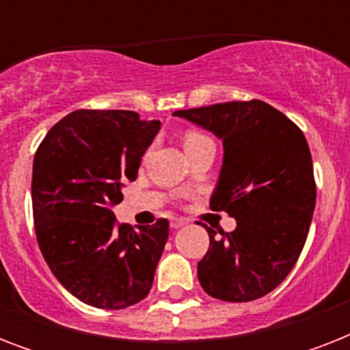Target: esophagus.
<instances>
[{"mask_svg": "<svg viewBox=\"0 0 350 350\" xmlns=\"http://www.w3.org/2000/svg\"><path fill=\"white\" fill-rule=\"evenodd\" d=\"M183 225H187V219H183V218L170 219V227H172V229H180V227H183Z\"/></svg>", "mask_w": 350, "mask_h": 350, "instance_id": "34e87169", "label": "esophagus"}]
</instances>
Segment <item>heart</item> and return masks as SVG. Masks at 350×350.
I'll return each instance as SVG.
<instances>
[{
	"mask_svg": "<svg viewBox=\"0 0 350 350\" xmlns=\"http://www.w3.org/2000/svg\"><path fill=\"white\" fill-rule=\"evenodd\" d=\"M205 139H208L205 134H202V132H196V131H189L183 136V148H191L194 147V145H198V143L205 142Z\"/></svg>",
	"mask_w": 350,
	"mask_h": 350,
	"instance_id": "1",
	"label": "heart"
}]
</instances>
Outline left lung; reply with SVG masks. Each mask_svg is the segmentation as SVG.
I'll return each mask as SVG.
<instances>
[{
	"label": "left lung",
	"instance_id": "left-lung-1",
	"mask_svg": "<svg viewBox=\"0 0 350 350\" xmlns=\"http://www.w3.org/2000/svg\"><path fill=\"white\" fill-rule=\"evenodd\" d=\"M224 139L213 211L236 218L232 232H208L198 263L203 291L224 301H252L280 285L298 261L316 205V181L304 132L265 101H227L176 111Z\"/></svg>",
	"mask_w": 350,
	"mask_h": 350
}]
</instances>
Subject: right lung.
<instances>
[{
  "label": "right lung",
  "instance_id": "right-lung-1",
  "mask_svg": "<svg viewBox=\"0 0 350 350\" xmlns=\"http://www.w3.org/2000/svg\"><path fill=\"white\" fill-rule=\"evenodd\" d=\"M158 120L134 111L70 112L46 132L32 169V214L41 254L57 282L98 309L142 301L169 238V221L134 230L112 213L134 181Z\"/></svg>",
  "mask_w": 350,
  "mask_h": 350
}]
</instances>
